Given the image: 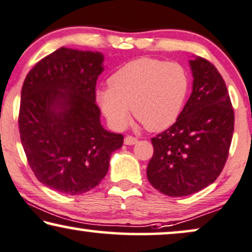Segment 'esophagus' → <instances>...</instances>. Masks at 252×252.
I'll return each mask as SVG.
<instances>
[{
  "label": "esophagus",
  "instance_id": "obj_1",
  "mask_svg": "<svg viewBox=\"0 0 252 252\" xmlns=\"http://www.w3.org/2000/svg\"><path fill=\"white\" fill-rule=\"evenodd\" d=\"M137 142H138V139L133 136H126V138H124V144H126V145H135Z\"/></svg>",
  "mask_w": 252,
  "mask_h": 252
}]
</instances>
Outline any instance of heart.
Returning a JSON list of instances; mask_svg holds the SVG:
<instances>
[{
	"label": "heart",
	"mask_w": 252,
	"mask_h": 252,
	"mask_svg": "<svg viewBox=\"0 0 252 252\" xmlns=\"http://www.w3.org/2000/svg\"><path fill=\"white\" fill-rule=\"evenodd\" d=\"M96 93L99 106L117 129L126 126L130 107L149 131H162L179 119L189 92V78L179 63L142 58L121 66Z\"/></svg>",
	"instance_id": "obj_1"
}]
</instances>
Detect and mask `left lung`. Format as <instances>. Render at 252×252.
I'll list each match as a JSON object with an SVG mask.
<instances>
[{
  "label": "left lung",
  "instance_id": "left-lung-1",
  "mask_svg": "<svg viewBox=\"0 0 252 252\" xmlns=\"http://www.w3.org/2000/svg\"><path fill=\"white\" fill-rule=\"evenodd\" d=\"M192 93L176 122L151 139L147 180L170 197L192 194L222 172L234 132V109L226 83L212 63L190 61Z\"/></svg>",
  "mask_w": 252,
  "mask_h": 252
}]
</instances>
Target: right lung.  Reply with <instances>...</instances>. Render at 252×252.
<instances>
[{"instance_id": "1", "label": "right lung", "mask_w": 252, "mask_h": 252, "mask_svg": "<svg viewBox=\"0 0 252 252\" xmlns=\"http://www.w3.org/2000/svg\"><path fill=\"white\" fill-rule=\"evenodd\" d=\"M100 53L65 47L36 63L22 87L18 126L26 159L39 182L80 194L106 176L123 136L100 124L95 85Z\"/></svg>"}]
</instances>
